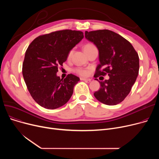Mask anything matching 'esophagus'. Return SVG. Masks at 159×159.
Masks as SVG:
<instances>
[{"mask_svg":"<svg viewBox=\"0 0 159 159\" xmlns=\"http://www.w3.org/2000/svg\"><path fill=\"white\" fill-rule=\"evenodd\" d=\"M80 80H84V81H88V82H90L91 80V79H87V78H83V77H81L80 78Z\"/></svg>","mask_w":159,"mask_h":159,"instance_id":"34e87169","label":"esophagus"}]
</instances>
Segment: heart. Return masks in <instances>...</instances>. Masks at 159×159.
<instances>
[{
    "mask_svg": "<svg viewBox=\"0 0 159 159\" xmlns=\"http://www.w3.org/2000/svg\"><path fill=\"white\" fill-rule=\"evenodd\" d=\"M93 48H95V46L92 44H86L84 46V52H86V53H87L90 49H91ZM73 50L71 49L70 51V52L68 53V58H70L72 54H73ZM75 72L77 73V74L80 75H82V76H86V75H88V71L86 69H83V68H77L76 69H75Z\"/></svg>",
    "mask_w": 159,
    "mask_h": 159,
    "instance_id": "1",
    "label": "heart"
}]
</instances>
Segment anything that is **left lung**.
Segmentation results:
<instances>
[{
	"mask_svg": "<svg viewBox=\"0 0 159 159\" xmlns=\"http://www.w3.org/2000/svg\"><path fill=\"white\" fill-rule=\"evenodd\" d=\"M85 37L98 49L100 64L94 77L106 74L110 77L99 82L101 88L94 93L95 97L106 105L121 102L129 93L138 76V53L129 41L110 30L86 31Z\"/></svg>",
	"mask_w": 159,
	"mask_h": 159,
	"instance_id": "obj_1",
	"label": "left lung"
}]
</instances>
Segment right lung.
<instances>
[{
    "label": "right lung",
    "mask_w": 159,
    "mask_h": 159,
    "mask_svg": "<svg viewBox=\"0 0 159 159\" xmlns=\"http://www.w3.org/2000/svg\"><path fill=\"white\" fill-rule=\"evenodd\" d=\"M84 38L80 31L64 30L40 35L29 45L22 64V75L32 98L46 109L68 102L80 79L69 74L64 80L57 75L68 53Z\"/></svg>",
    "instance_id": "obj_1"
}]
</instances>
